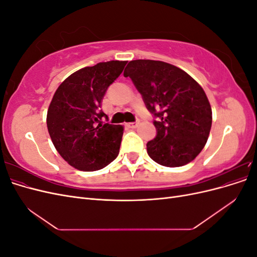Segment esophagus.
I'll list each match as a JSON object with an SVG mask.
<instances>
[{"label": "esophagus", "mask_w": 257, "mask_h": 257, "mask_svg": "<svg viewBox=\"0 0 257 257\" xmlns=\"http://www.w3.org/2000/svg\"><path fill=\"white\" fill-rule=\"evenodd\" d=\"M138 124H139V121H136V122H132V123H127L126 125H127V127H130V128H136L137 126H138Z\"/></svg>", "instance_id": "1"}]
</instances>
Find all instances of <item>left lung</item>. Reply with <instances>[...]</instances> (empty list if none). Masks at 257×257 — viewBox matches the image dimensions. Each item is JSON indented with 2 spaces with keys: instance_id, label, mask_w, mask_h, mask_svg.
<instances>
[{
  "instance_id": "1",
  "label": "left lung",
  "mask_w": 257,
  "mask_h": 257,
  "mask_svg": "<svg viewBox=\"0 0 257 257\" xmlns=\"http://www.w3.org/2000/svg\"><path fill=\"white\" fill-rule=\"evenodd\" d=\"M155 118L157 136L147 152L158 164L183 166L195 159L208 141L212 110L204 89L175 65L154 60L131 61L124 69Z\"/></svg>"
}]
</instances>
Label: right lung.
Returning a JSON list of instances; mask_svg holds the SVG:
<instances>
[{"label": "right lung", "mask_w": 257, "mask_h": 257, "mask_svg": "<svg viewBox=\"0 0 257 257\" xmlns=\"http://www.w3.org/2000/svg\"><path fill=\"white\" fill-rule=\"evenodd\" d=\"M127 61L100 62L83 67L62 82L47 112L53 146L69 165L95 172L118 157L123 126L102 123L99 110L108 87L118 78Z\"/></svg>", "instance_id": "obj_1"}]
</instances>
